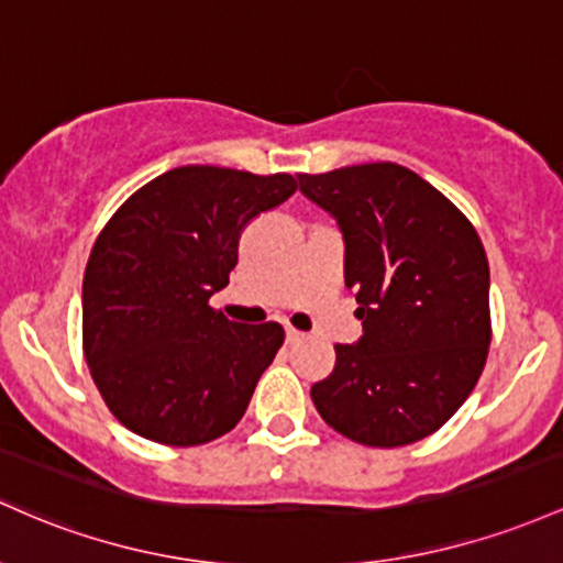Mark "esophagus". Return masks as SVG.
Masks as SVG:
<instances>
[{
    "label": "esophagus",
    "mask_w": 563,
    "mask_h": 563,
    "mask_svg": "<svg viewBox=\"0 0 563 563\" xmlns=\"http://www.w3.org/2000/svg\"><path fill=\"white\" fill-rule=\"evenodd\" d=\"M300 340H302V332L292 330V327H287V343L292 345V343H300Z\"/></svg>",
    "instance_id": "obj_1"
}]
</instances>
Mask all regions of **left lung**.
Wrapping results in <instances>:
<instances>
[{
	"instance_id": "obj_1",
	"label": "left lung",
	"mask_w": 563,
	"mask_h": 563,
	"mask_svg": "<svg viewBox=\"0 0 563 563\" xmlns=\"http://www.w3.org/2000/svg\"><path fill=\"white\" fill-rule=\"evenodd\" d=\"M338 220L345 287L364 334L334 345L313 383L327 426L366 446H404L463 407L492 340L489 263L471 220L418 173L394 162L298 175Z\"/></svg>"
}]
</instances>
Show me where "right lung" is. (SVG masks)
I'll list each match as a JSON object with an SVG mask.
<instances>
[{
  "label": "right lung",
  "mask_w": 563,
  "mask_h": 563,
  "mask_svg": "<svg viewBox=\"0 0 563 563\" xmlns=\"http://www.w3.org/2000/svg\"><path fill=\"white\" fill-rule=\"evenodd\" d=\"M298 191L292 175L186 164L113 212L81 284V345L113 418L156 444L229 433L284 343L276 321L239 324L210 298L229 284L239 236Z\"/></svg>",
  "instance_id": "add662e5"
}]
</instances>
